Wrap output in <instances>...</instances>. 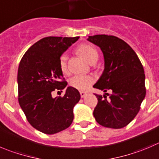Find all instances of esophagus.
I'll return each instance as SVG.
<instances>
[{"mask_svg": "<svg viewBox=\"0 0 159 159\" xmlns=\"http://www.w3.org/2000/svg\"><path fill=\"white\" fill-rule=\"evenodd\" d=\"M80 95H81V98H84V96H85L87 95V93H86V92L81 91V92H80Z\"/></svg>", "mask_w": 159, "mask_h": 159, "instance_id": "1", "label": "esophagus"}]
</instances>
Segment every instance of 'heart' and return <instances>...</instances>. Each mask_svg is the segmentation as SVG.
<instances>
[{
  "instance_id": "obj_1",
  "label": "heart",
  "mask_w": 159,
  "mask_h": 159,
  "mask_svg": "<svg viewBox=\"0 0 159 159\" xmlns=\"http://www.w3.org/2000/svg\"><path fill=\"white\" fill-rule=\"evenodd\" d=\"M77 52L82 56L89 63L97 61L99 54L94 46L91 44H81L77 48ZM59 67L63 73L67 72V57L65 54L59 58ZM95 81V78L91 75H76L70 79V86L79 90H86L89 88Z\"/></svg>"
}]
</instances>
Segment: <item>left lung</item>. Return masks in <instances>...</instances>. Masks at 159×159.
<instances>
[{"mask_svg":"<svg viewBox=\"0 0 159 159\" xmlns=\"http://www.w3.org/2000/svg\"><path fill=\"white\" fill-rule=\"evenodd\" d=\"M87 40L100 47L104 59L103 74L93 87L105 95L95 94L98 103L93 115L103 126L123 128L137 115L146 95L143 66L133 48L117 37L94 35ZM108 90L112 94L107 99Z\"/></svg>","mask_w":159,"mask_h":159,"instance_id":"8db88e82","label":"left lung"}]
</instances>
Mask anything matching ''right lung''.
<instances>
[{
	"mask_svg": "<svg viewBox=\"0 0 159 159\" xmlns=\"http://www.w3.org/2000/svg\"><path fill=\"white\" fill-rule=\"evenodd\" d=\"M79 37H47L26 52L18 69L19 103L30 124L45 134L66 129L74 119V107L81 99L78 89L68 86L63 97L53 98L55 90L64 89L59 58Z\"/></svg>",
	"mask_w": 159,
	"mask_h": 159,
	"instance_id": "right-lung-1",
	"label": "right lung"
}]
</instances>
